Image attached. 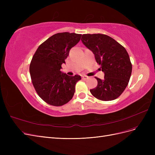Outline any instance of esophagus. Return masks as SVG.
Returning a JSON list of instances; mask_svg holds the SVG:
<instances>
[{
	"label": "esophagus",
	"mask_w": 155,
	"mask_h": 155,
	"mask_svg": "<svg viewBox=\"0 0 155 155\" xmlns=\"http://www.w3.org/2000/svg\"><path fill=\"white\" fill-rule=\"evenodd\" d=\"M81 78H82L83 79H84V80H87V79L88 78V77L85 76V75H83V76H81Z\"/></svg>",
	"instance_id": "esophagus-1"
}]
</instances>
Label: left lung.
Listing matches in <instances>:
<instances>
[{"label": "left lung", "mask_w": 155, "mask_h": 155, "mask_svg": "<svg viewBox=\"0 0 155 155\" xmlns=\"http://www.w3.org/2000/svg\"><path fill=\"white\" fill-rule=\"evenodd\" d=\"M82 43L95 55L97 64L105 73L104 79L97 77V85L90 92L101 101L118 98L127 86L132 72L129 55L122 45L105 34H83Z\"/></svg>", "instance_id": "obj_1"}]
</instances>
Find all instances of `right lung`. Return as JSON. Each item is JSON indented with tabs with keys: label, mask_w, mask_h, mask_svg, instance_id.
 Returning a JSON list of instances; mask_svg holds the SVG:
<instances>
[{
	"label": "right lung",
	"mask_w": 155,
	"mask_h": 155,
	"mask_svg": "<svg viewBox=\"0 0 155 155\" xmlns=\"http://www.w3.org/2000/svg\"><path fill=\"white\" fill-rule=\"evenodd\" d=\"M81 34L58 33L37 49L30 65L33 85L37 94L48 104L62 106L72 100L80 76H69L61 71L70 50L80 41Z\"/></svg>",
	"instance_id": "obj_1"
}]
</instances>
